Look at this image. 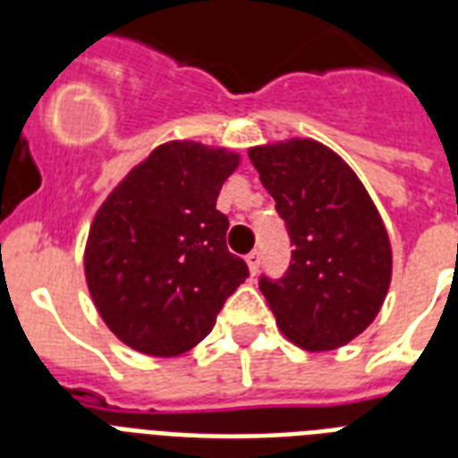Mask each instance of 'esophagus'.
<instances>
[{
    "mask_svg": "<svg viewBox=\"0 0 458 458\" xmlns=\"http://www.w3.org/2000/svg\"><path fill=\"white\" fill-rule=\"evenodd\" d=\"M247 266H250L251 276H257L259 266H261V254H259L257 250L250 251V254H247Z\"/></svg>",
    "mask_w": 458,
    "mask_h": 458,
    "instance_id": "obj_1",
    "label": "esophagus"
}]
</instances>
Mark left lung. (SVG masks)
Masks as SVG:
<instances>
[{"mask_svg":"<svg viewBox=\"0 0 458 458\" xmlns=\"http://www.w3.org/2000/svg\"><path fill=\"white\" fill-rule=\"evenodd\" d=\"M250 158L285 221L293 259L259 278L280 330L301 349L347 344L373 323L392 276L387 230L354 171L313 140L254 147Z\"/></svg>","mask_w":458,"mask_h":458,"instance_id":"1","label":"left lung"}]
</instances>
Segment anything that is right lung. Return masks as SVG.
Segmentation results:
<instances>
[{
    "label": "right lung",
    "instance_id": "1",
    "mask_svg": "<svg viewBox=\"0 0 458 458\" xmlns=\"http://www.w3.org/2000/svg\"><path fill=\"white\" fill-rule=\"evenodd\" d=\"M240 157L199 142L157 147L97 211L85 278L111 333L149 356H178L211 333L250 268L225 247L216 208Z\"/></svg>",
    "mask_w": 458,
    "mask_h": 458
}]
</instances>
